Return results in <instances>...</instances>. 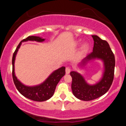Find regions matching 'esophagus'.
Returning a JSON list of instances; mask_svg holds the SVG:
<instances>
[{
	"instance_id": "obj_1",
	"label": "esophagus",
	"mask_w": 126,
	"mask_h": 126,
	"mask_svg": "<svg viewBox=\"0 0 126 126\" xmlns=\"http://www.w3.org/2000/svg\"><path fill=\"white\" fill-rule=\"evenodd\" d=\"M70 72V68L69 67H67L66 68V74H69Z\"/></svg>"
}]
</instances>
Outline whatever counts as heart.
Instances as JSON below:
<instances>
[{
    "label": "heart",
    "mask_w": 126,
    "mask_h": 126,
    "mask_svg": "<svg viewBox=\"0 0 126 126\" xmlns=\"http://www.w3.org/2000/svg\"><path fill=\"white\" fill-rule=\"evenodd\" d=\"M80 42L78 41V43H79ZM89 44L88 43H83V44L81 46V47L80 48V51H79V53L80 54L82 55V54H85V53H86L89 50Z\"/></svg>",
    "instance_id": "b5f03b06"
}]
</instances>
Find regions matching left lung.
<instances>
[{
  "instance_id": "obj_1",
  "label": "left lung",
  "mask_w": 126,
  "mask_h": 126,
  "mask_svg": "<svg viewBox=\"0 0 126 126\" xmlns=\"http://www.w3.org/2000/svg\"><path fill=\"white\" fill-rule=\"evenodd\" d=\"M94 47L92 53L88 54L78 64L81 69L85 67L90 62L100 60L103 64L102 77L94 84H89L79 72L72 71V90L78 99L82 101H91L104 95L109 90L114 79L115 57L108 43L97 35H92Z\"/></svg>"
}]
</instances>
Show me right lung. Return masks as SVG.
I'll list each match as a JSON object with an SVG mask.
<instances>
[{
  "label": "right lung",
  "instance_id": "add662e5",
  "mask_svg": "<svg viewBox=\"0 0 126 126\" xmlns=\"http://www.w3.org/2000/svg\"><path fill=\"white\" fill-rule=\"evenodd\" d=\"M45 40V38H43L38 36H29L27 38L20 42L12 57V77L16 88L23 96L31 100L38 102L48 100L54 95L57 83L65 75L66 67L64 66H62L53 71L49 75L48 77L40 84L34 86H28L22 83L16 76L15 73V62L16 56L21 47L22 43L28 41L42 43L44 42Z\"/></svg>",
  "mask_w": 126,
  "mask_h": 126
}]
</instances>
